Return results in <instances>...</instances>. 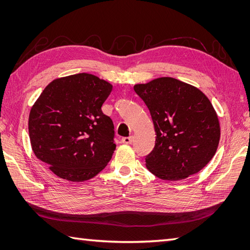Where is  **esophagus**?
<instances>
[{"mask_svg": "<svg viewBox=\"0 0 250 250\" xmlns=\"http://www.w3.org/2000/svg\"><path fill=\"white\" fill-rule=\"evenodd\" d=\"M132 142H133V137H126L122 139V143L126 144V145H129V144H131Z\"/></svg>", "mask_w": 250, "mask_h": 250, "instance_id": "34e87169", "label": "esophagus"}]
</instances>
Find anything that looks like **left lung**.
<instances>
[{"mask_svg":"<svg viewBox=\"0 0 250 250\" xmlns=\"http://www.w3.org/2000/svg\"><path fill=\"white\" fill-rule=\"evenodd\" d=\"M133 89L148 107L156 134L145 158L147 169L161 179L180 180L206 167L220 140L219 120L208 97L171 77Z\"/></svg>","mask_w":250,"mask_h":250,"instance_id":"1","label":"left lung"}]
</instances>
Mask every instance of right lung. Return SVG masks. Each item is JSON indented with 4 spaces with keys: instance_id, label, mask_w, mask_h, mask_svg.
I'll return each mask as SVG.
<instances>
[{
    "instance_id": "right-lung-1",
    "label": "right lung",
    "mask_w": 250,
    "mask_h": 250,
    "mask_svg": "<svg viewBox=\"0 0 250 250\" xmlns=\"http://www.w3.org/2000/svg\"><path fill=\"white\" fill-rule=\"evenodd\" d=\"M110 83L80 73L52 81L29 116L33 152L62 179L84 181L108 164L116 149L112 120L102 105Z\"/></svg>"
}]
</instances>
